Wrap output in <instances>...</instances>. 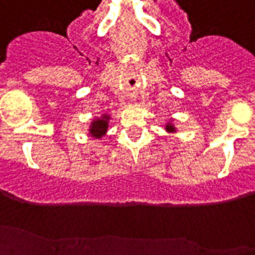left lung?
<instances>
[{
  "label": "left lung",
  "instance_id": "obj_1",
  "mask_svg": "<svg viewBox=\"0 0 255 255\" xmlns=\"http://www.w3.org/2000/svg\"><path fill=\"white\" fill-rule=\"evenodd\" d=\"M165 129H166L167 132H177V128L174 127V124L171 123H167L166 126H165Z\"/></svg>",
  "mask_w": 255,
  "mask_h": 255
}]
</instances>
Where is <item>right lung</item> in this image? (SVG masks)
<instances>
[{"instance_id":"add662e5","label":"right lung","mask_w":255,"mask_h":255,"mask_svg":"<svg viewBox=\"0 0 255 255\" xmlns=\"http://www.w3.org/2000/svg\"><path fill=\"white\" fill-rule=\"evenodd\" d=\"M111 119L109 114H103L101 118H95L90 123L89 133L94 138H102L109 129V121Z\"/></svg>"}]
</instances>
